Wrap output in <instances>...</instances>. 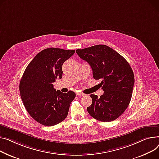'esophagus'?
Returning <instances> with one entry per match:
<instances>
[{"label": "esophagus", "mask_w": 159, "mask_h": 159, "mask_svg": "<svg viewBox=\"0 0 159 159\" xmlns=\"http://www.w3.org/2000/svg\"><path fill=\"white\" fill-rule=\"evenodd\" d=\"M76 95L77 97H83V96H84V94L83 93H81V92H77V93H76Z\"/></svg>", "instance_id": "obj_1"}]
</instances>
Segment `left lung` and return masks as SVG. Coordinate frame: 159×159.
<instances>
[{
	"mask_svg": "<svg viewBox=\"0 0 159 159\" xmlns=\"http://www.w3.org/2000/svg\"><path fill=\"white\" fill-rule=\"evenodd\" d=\"M93 70V78L100 79L103 95L91 94L92 104L88 112L94 119L103 122L114 121L130 103L134 84V75L129 63L111 47L98 45L76 50Z\"/></svg>",
	"mask_w": 159,
	"mask_h": 159,
	"instance_id": "left-lung-1",
	"label": "left lung"
}]
</instances>
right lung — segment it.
I'll use <instances>...</instances> for the list:
<instances>
[{"mask_svg": "<svg viewBox=\"0 0 159 159\" xmlns=\"http://www.w3.org/2000/svg\"><path fill=\"white\" fill-rule=\"evenodd\" d=\"M75 50L48 48L41 51L27 66L20 82L24 106L34 120L51 126L64 120L75 93L56 91L53 83L62 75V64Z\"/></svg>", "mask_w": 159, "mask_h": 159, "instance_id": "add662e5", "label": "right lung"}]
</instances>
